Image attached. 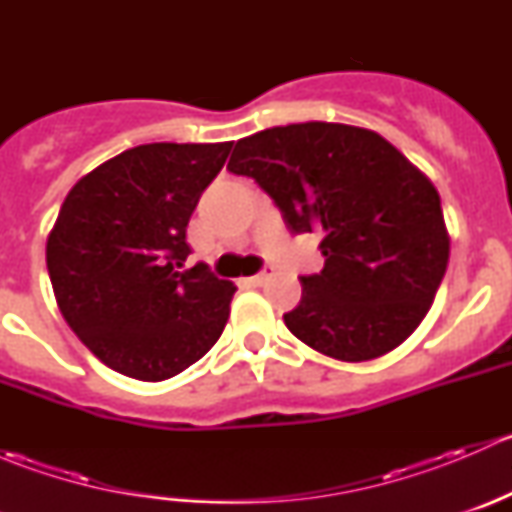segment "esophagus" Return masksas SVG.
Returning a JSON list of instances; mask_svg holds the SVG:
<instances>
[{"instance_id": "1", "label": "esophagus", "mask_w": 512, "mask_h": 512, "mask_svg": "<svg viewBox=\"0 0 512 512\" xmlns=\"http://www.w3.org/2000/svg\"><path fill=\"white\" fill-rule=\"evenodd\" d=\"M272 277H275V270H272V267H265V270L257 272V275L252 277V282H255V285H265V282H270Z\"/></svg>"}]
</instances>
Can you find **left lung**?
I'll return each mask as SVG.
<instances>
[{
	"label": "left lung",
	"mask_w": 512,
	"mask_h": 512,
	"mask_svg": "<svg viewBox=\"0 0 512 512\" xmlns=\"http://www.w3.org/2000/svg\"><path fill=\"white\" fill-rule=\"evenodd\" d=\"M227 170L255 178L292 232H317L324 270L302 277L289 332L339 361L389 354L441 287L451 237L431 180L369 128L307 121L240 138Z\"/></svg>",
	"instance_id": "obj_1"
}]
</instances>
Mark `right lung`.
<instances>
[{"mask_svg": "<svg viewBox=\"0 0 512 512\" xmlns=\"http://www.w3.org/2000/svg\"><path fill=\"white\" fill-rule=\"evenodd\" d=\"M225 143H146L86 173L46 240L56 304L108 369L165 381L223 334L235 285L183 270L185 227L225 165Z\"/></svg>", "mask_w": 512, "mask_h": 512, "instance_id": "1", "label": "right lung"}]
</instances>
